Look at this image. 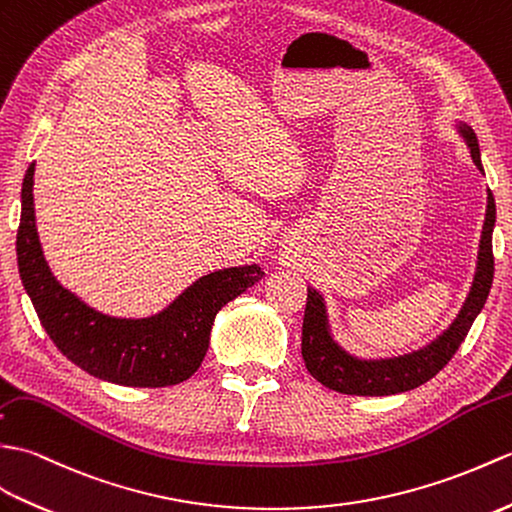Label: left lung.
Returning a JSON list of instances; mask_svg holds the SVG:
<instances>
[{"instance_id": "8db88e82", "label": "left lung", "mask_w": 512, "mask_h": 512, "mask_svg": "<svg viewBox=\"0 0 512 512\" xmlns=\"http://www.w3.org/2000/svg\"><path fill=\"white\" fill-rule=\"evenodd\" d=\"M456 131L464 144L469 146L471 160L478 166L480 173L482 157L480 144L475 138V131L464 122H456ZM493 227H495V199L493 192L486 190V214L480 236L478 260H475V274L471 289L464 298L458 315L453 322L431 339L423 348L405 352L396 357H379V359H361L350 355L346 348L339 346L331 331L328 309L324 295L309 287L306 295V311L302 324V359L311 377L326 385L328 390L352 394V396H390L410 392L418 385L434 379L436 374L447 366L449 359L456 355V350L467 337L475 317L484 309L488 291L493 285Z\"/></svg>"}]
</instances>
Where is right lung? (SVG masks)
Returning <instances> with one entry per match:
<instances>
[{
  "label": "right lung",
  "mask_w": 512,
  "mask_h": 512,
  "mask_svg": "<svg viewBox=\"0 0 512 512\" xmlns=\"http://www.w3.org/2000/svg\"><path fill=\"white\" fill-rule=\"evenodd\" d=\"M32 186L34 164L21 186L19 276L54 346L96 379L129 388H166L190 379L208 352L214 317L265 276L258 265L223 267L192 282L155 315L96 311L54 278L39 241Z\"/></svg>",
  "instance_id": "1"
}]
</instances>
